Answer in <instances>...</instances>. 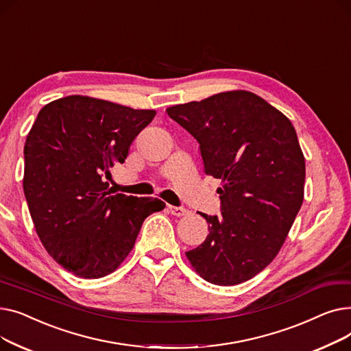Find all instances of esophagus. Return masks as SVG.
<instances>
[{
  "instance_id": "esophagus-1",
  "label": "esophagus",
  "mask_w": 351,
  "mask_h": 351,
  "mask_svg": "<svg viewBox=\"0 0 351 351\" xmlns=\"http://www.w3.org/2000/svg\"><path fill=\"white\" fill-rule=\"evenodd\" d=\"M168 209H169V212H171L172 215H175V216H183V215L188 213V209L179 208V206H172V205H169Z\"/></svg>"
}]
</instances>
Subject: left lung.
<instances>
[{"instance_id":"8db88e82","label":"left lung","mask_w":351,"mask_h":351,"mask_svg":"<svg viewBox=\"0 0 351 351\" xmlns=\"http://www.w3.org/2000/svg\"><path fill=\"white\" fill-rule=\"evenodd\" d=\"M166 112L197 141L205 173L222 180V216L200 213L209 234L188 259L209 283H243L279 253L303 204L306 163L296 131L249 90L220 92Z\"/></svg>"}]
</instances>
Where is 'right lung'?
Wrapping results in <instances>:
<instances>
[{"instance_id": "right-lung-1", "label": "right lung", "mask_w": 351, "mask_h": 351, "mask_svg": "<svg viewBox=\"0 0 351 351\" xmlns=\"http://www.w3.org/2000/svg\"><path fill=\"white\" fill-rule=\"evenodd\" d=\"M156 112L71 95L47 104L24 146V193L52 259L84 279L112 273L132 250L158 197L112 195L105 178Z\"/></svg>"}]
</instances>
